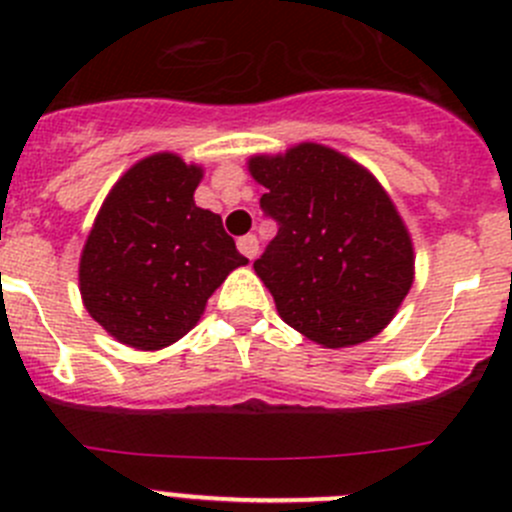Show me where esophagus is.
<instances>
[{
	"label": "esophagus",
	"mask_w": 512,
	"mask_h": 512,
	"mask_svg": "<svg viewBox=\"0 0 512 512\" xmlns=\"http://www.w3.org/2000/svg\"><path fill=\"white\" fill-rule=\"evenodd\" d=\"M237 250H240L247 260H255L257 250H260V242H257L255 235H245L237 240Z\"/></svg>",
	"instance_id": "1"
}]
</instances>
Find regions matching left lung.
Returning <instances> with one entry per match:
<instances>
[{"label":"left lung","instance_id":"obj_1","mask_svg":"<svg viewBox=\"0 0 512 512\" xmlns=\"http://www.w3.org/2000/svg\"><path fill=\"white\" fill-rule=\"evenodd\" d=\"M275 240L255 272L292 329L344 349L386 329L414 285V242L384 185L344 153L297 143L252 156Z\"/></svg>","mask_w":512,"mask_h":512}]
</instances>
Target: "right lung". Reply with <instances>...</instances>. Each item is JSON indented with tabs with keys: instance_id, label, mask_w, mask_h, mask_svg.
I'll return each instance as SVG.
<instances>
[{
	"instance_id": "add662e5",
	"label": "right lung",
	"mask_w": 512,
	"mask_h": 512,
	"mask_svg": "<svg viewBox=\"0 0 512 512\" xmlns=\"http://www.w3.org/2000/svg\"><path fill=\"white\" fill-rule=\"evenodd\" d=\"M203 168L178 153L138 160L108 190L79 260L84 307L116 342L170 347L247 257L220 215L195 205Z\"/></svg>"
}]
</instances>
